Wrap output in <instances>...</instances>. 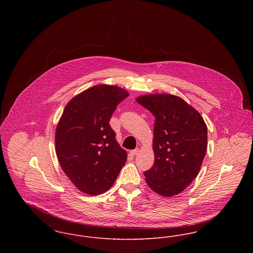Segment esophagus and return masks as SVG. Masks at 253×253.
<instances>
[{"label":"esophagus","mask_w":253,"mask_h":253,"mask_svg":"<svg viewBox=\"0 0 253 253\" xmlns=\"http://www.w3.org/2000/svg\"><path fill=\"white\" fill-rule=\"evenodd\" d=\"M139 153V149L137 148V149H134V150H132L131 152H130V154L132 155V156H135V155H137Z\"/></svg>","instance_id":"esophagus-1"}]
</instances>
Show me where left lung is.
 Segmentation results:
<instances>
[{
  "instance_id": "8db88e82",
  "label": "left lung",
  "mask_w": 253,
  "mask_h": 253,
  "mask_svg": "<svg viewBox=\"0 0 253 253\" xmlns=\"http://www.w3.org/2000/svg\"><path fill=\"white\" fill-rule=\"evenodd\" d=\"M136 101L156 118L153 167L144 172L148 186L162 196L183 192L197 176L206 151L208 128L201 115L179 96L145 95Z\"/></svg>"
}]
</instances>
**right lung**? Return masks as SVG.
<instances>
[{
    "mask_svg": "<svg viewBox=\"0 0 253 253\" xmlns=\"http://www.w3.org/2000/svg\"><path fill=\"white\" fill-rule=\"evenodd\" d=\"M128 96L115 85H95L74 96L63 110L55 134L56 154L65 174L83 193L108 191L127 160L109 121Z\"/></svg>",
    "mask_w": 253,
    "mask_h": 253,
    "instance_id": "add662e5",
    "label": "right lung"
}]
</instances>
